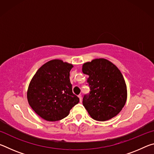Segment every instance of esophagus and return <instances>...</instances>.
I'll use <instances>...</instances> for the list:
<instances>
[{"label": "esophagus", "instance_id": "1", "mask_svg": "<svg viewBox=\"0 0 154 154\" xmlns=\"http://www.w3.org/2000/svg\"><path fill=\"white\" fill-rule=\"evenodd\" d=\"M78 97L79 98L80 103H82V95H79V96H78Z\"/></svg>", "mask_w": 154, "mask_h": 154}]
</instances>
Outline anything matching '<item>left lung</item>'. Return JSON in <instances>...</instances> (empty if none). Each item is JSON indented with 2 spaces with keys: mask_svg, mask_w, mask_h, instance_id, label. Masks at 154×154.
<instances>
[{
  "mask_svg": "<svg viewBox=\"0 0 154 154\" xmlns=\"http://www.w3.org/2000/svg\"><path fill=\"white\" fill-rule=\"evenodd\" d=\"M82 71L89 76L90 92L83 105L91 118L104 122L116 116L127 99L126 84L118 68L108 60L96 58L83 64Z\"/></svg>",
  "mask_w": 154,
  "mask_h": 154,
  "instance_id": "8db88e82",
  "label": "left lung"
}]
</instances>
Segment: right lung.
<instances>
[{"label": "right lung", "mask_w": 154, "mask_h": 154, "mask_svg": "<svg viewBox=\"0 0 154 154\" xmlns=\"http://www.w3.org/2000/svg\"><path fill=\"white\" fill-rule=\"evenodd\" d=\"M73 65L55 59L41 66L31 79L27 99L34 111L46 121L56 122L69 114L79 102L72 93L70 71Z\"/></svg>", "instance_id": "obj_1"}]
</instances>
